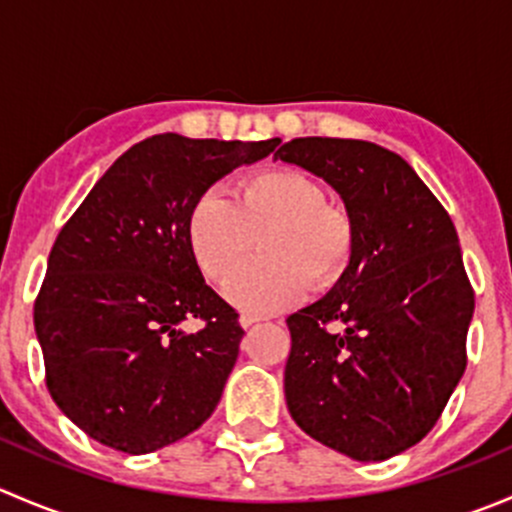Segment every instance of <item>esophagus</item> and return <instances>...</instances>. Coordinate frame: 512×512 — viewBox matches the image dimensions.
Masks as SVG:
<instances>
[{"instance_id": "esophagus-1", "label": "esophagus", "mask_w": 512, "mask_h": 512, "mask_svg": "<svg viewBox=\"0 0 512 512\" xmlns=\"http://www.w3.org/2000/svg\"><path fill=\"white\" fill-rule=\"evenodd\" d=\"M257 322H262V317H255V314H242V317H240V324L245 329H250L252 324H257Z\"/></svg>"}]
</instances>
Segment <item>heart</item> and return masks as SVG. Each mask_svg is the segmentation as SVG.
<instances>
[{"label":"heart","instance_id":"1","mask_svg":"<svg viewBox=\"0 0 512 512\" xmlns=\"http://www.w3.org/2000/svg\"><path fill=\"white\" fill-rule=\"evenodd\" d=\"M190 255L213 285L225 287L250 262L262 260L227 289L247 312H275L312 289L337 285L356 252V227L347 210L327 203L322 185L292 168L247 175L232 200L203 195L185 225Z\"/></svg>","mask_w":512,"mask_h":512}]
</instances>
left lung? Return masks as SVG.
Masks as SVG:
<instances>
[{"label": "left lung", "mask_w": 512, "mask_h": 512, "mask_svg": "<svg viewBox=\"0 0 512 512\" xmlns=\"http://www.w3.org/2000/svg\"><path fill=\"white\" fill-rule=\"evenodd\" d=\"M275 158L327 180L356 227L347 275L287 317V409L314 441L386 461L436 426L466 371L476 299L456 227L416 170L376 143L294 138Z\"/></svg>", "instance_id": "obj_1"}]
</instances>
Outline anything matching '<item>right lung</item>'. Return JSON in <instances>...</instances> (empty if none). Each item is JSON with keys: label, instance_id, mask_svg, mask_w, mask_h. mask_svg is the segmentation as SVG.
Returning <instances> with one entry per match:
<instances>
[{"label": "right lung", "instance_id": "obj_1", "mask_svg": "<svg viewBox=\"0 0 512 512\" xmlns=\"http://www.w3.org/2000/svg\"><path fill=\"white\" fill-rule=\"evenodd\" d=\"M160 133L128 148L61 227L34 329L46 389L113 451H158L203 426L240 352L237 312L205 285L185 225L205 190L275 151ZM200 318L198 333L179 324Z\"/></svg>", "mask_w": 512, "mask_h": 512}]
</instances>
